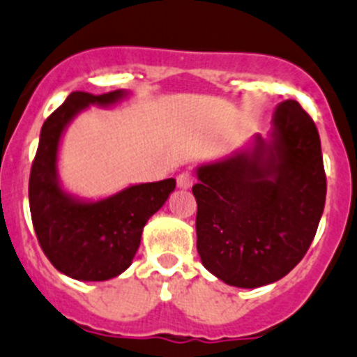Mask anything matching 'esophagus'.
<instances>
[{
  "label": "esophagus",
  "instance_id": "obj_1",
  "mask_svg": "<svg viewBox=\"0 0 357 357\" xmlns=\"http://www.w3.org/2000/svg\"><path fill=\"white\" fill-rule=\"evenodd\" d=\"M193 181H195V179H193L192 174H188V172H183V174L178 176V188H181V190L192 188Z\"/></svg>",
  "mask_w": 357,
  "mask_h": 357
}]
</instances>
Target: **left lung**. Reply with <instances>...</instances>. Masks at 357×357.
<instances>
[{"instance_id": "obj_1", "label": "left lung", "mask_w": 357, "mask_h": 357, "mask_svg": "<svg viewBox=\"0 0 357 357\" xmlns=\"http://www.w3.org/2000/svg\"><path fill=\"white\" fill-rule=\"evenodd\" d=\"M197 251L225 284L259 288L284 278L312 244L326 200L321 139L293 99L268 137L195 169Z\"/></svg>"}]
</instances>
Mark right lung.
<instances>
[{
	"instance_id": "obj_1",
	"label": "right lung",
	"mask_w": 357,
	"mask_h": 357,
	"mask_svg": "<svg viewBox=\"0 0 357 357\" xmlns=\"http://www.w3.org/2000/svg\"><path fill=\"white\" fill-rule=\"evenodd\" d=\"M129 91L92 96L71 92L41 127L29 176L34 231L52 265L76 281H108L126 272L136 256L146 221L176 188V179L130 185L92 200L73 195L59 178V148L69 123L89 106L112 108Z\"/></svg>"
}]
</instances>
